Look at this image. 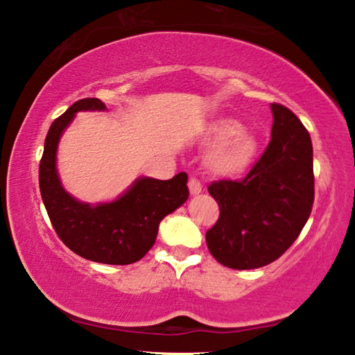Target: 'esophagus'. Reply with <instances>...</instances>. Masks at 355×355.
I'll return each mask as SVG.
<instances>
[{
    "mask_svg": "<svg viewBox=\"0 0 355 355\" xmlns=\"http://www.w3.org/2000/svg\"><path fill=\"white\" fill-rule=\"evenodd\" d=\"M188 186H189V192L192 196H197V194H200V192H202V184H200L199 180L194 178V177L189 178Z\"/></svg>",
    "mask_w": 355,
    "mask_h": 355,
    "instance_id": "obj_1",
    "label": "esophagus"
}]
</instances>
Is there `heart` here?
<instances>
[{
    "instance_id": "b5f03b06",
    "label": "heart",
    "mask_w": 355,
    "mask_h": 355,
    "mask_svg": "<svg viewBox=\"0 0 355 355\" xmlns=\"http://www.w3.org/2000/svg\"><path fill=\"white\" fill-rule=\"evenodd\" d=\"M203 144L211 146L203 164L216 177L238 178L254 164L258 141L250 130L241 127L236 119L222 116L213 119L203 133Z\"/></svg>"
}]
</instances>
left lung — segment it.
I'll list each match as a JSON object with an SVG mask.
<instances>
[{
    "mask_svg": "<svg viewBox=\"0 0 355 355\" xmlns=\"http://www.w3.org/2000/svg\"><path fill=\"white\" fill-rule=\"evenodd\" d=\"M271 111V142L245 178L220 180L208 188L220 209L207 232L208 250L232 269H257L277 260L296 241L313 207L309 131L288 107L272 103Z\"/></svg>",
    "mask_w": 355,
    "mask_h": 355,
    "instance_id": "left-lung-1",
    "label": "left lung"
}]
</instances>
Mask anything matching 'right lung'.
Listing matches in <instances>:
<instances>
[{
	"label": "right lung",
	"mask_w": 355,
	"mask_h": 355,
	"mask_svg": "<svg viewBox=\"0 0 355 355\" xmlns=\"http://www.w3.org/2000/svg\"><path fill=\"white\" fill-rule=\"evenodd\" d=\"M80 111H106V106L98 98L78 100L51 123L39 167L42 200L58 236L76 255L105 264H131L152 249L159 222L188 200V175L139 177L112 202L92 205L75 199L59 178L56 155L61 136Z\"/></svg>",
	"instance_id": "obj_1"
}]
</instances>
